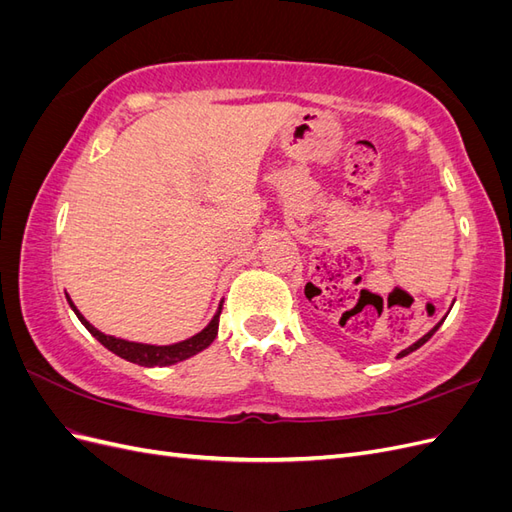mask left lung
<instances>
[{"label": "left lung", "mask_w": 512, "mask_h": 512, "mask_svg": "<svg viewBox=\"0 0 512 512\" xmlns=\"http://www.w3.org/2000/svg\"><path fill=\"white\" fill-rule=\"evenodd\" d=\"M446 316H448V314H446ZM446 316H444V318H446ZM444 318H442V320H440V322H438V324H436V327H433V329H431V331H429V333H425V335H423V337H421V339H418V342H414V344H412V346H408V348H406V350H401V352H399V354H397V356H399V359H401V356H406V354H410V352H414V350H418V348H421V346H423V344H425V342H429V339H431V335H433V333H436V331H438V329H440V324H442V322H444Z\"/></svg>", "instance_id": "1"}]
</instances>
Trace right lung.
Wrapping results in <instances>:
<instances>
[{
    "label": "right lung",
    "mask_w": 512,
    "mask_h": 512,
    "mask_svg": "<svg viewBox=\"0 0 512 512\" xmlns=\"http://www.w3.org/2000/svg\"><path fill=\"white\" fill-rule=\"evenodd\" d=\"M66 299L72 307V312L76 314V318H79L83 322V327L94 335L98 342L111 350L113 354L121 356V359H126L130 363H136V365H143V367H166V365H175V363H181L185 359H190V356L203 352L205 348H209L213 344V339L218 337V327H220V314H222V303L218 307V312H215V316L211 318V322L207 324V327L192 335L190 339H183V342H177V344H170V346H153V344H138V342H128V339H121V337H113V335H104L102 331H98L94 324H91L79 309H76V305L72 303V299L66 294Z\"/></svg>",
    "instance_id": "add662e5"
}]
</instances>
